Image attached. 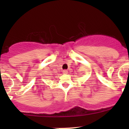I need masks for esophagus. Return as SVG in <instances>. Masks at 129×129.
I'll use <instances>...</instances> for the list:
<instances>
[{
    "instance_id": "obj_1",
    "label": "esophagus",
    "mask_w": 129,
    "mask_h": 129,
    "mask_svg": "<svg viewBox=\"0 0 129 129\" xmlns=\"http://www.w3.org/2000/svg\"><path fill=\"white\" fill-rule=\"evenodd\" d=\"M62 72H63V74H68V71H67V70H63Z\"/></svg>"
}]
</instances>
